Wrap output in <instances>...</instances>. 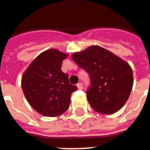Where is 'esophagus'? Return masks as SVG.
Instances as JSON below:
<instances>
[{"instance_id":"obj_1","label":"esophagus","mask_w":150,"mask_h":150,"mask_svg":"<svg viewBox=\"0 0 150 150\" xmlns=\"http://www.w3.org/2000/svg\"><path fill=\"white\" fill-rule=\"evenodd\" d=\"M76 87L78 88V89H82L83 88V84H82V83H78V84H76Z\"/></svg>"}]
</instances>
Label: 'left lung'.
<instances>
[{"instance_id":"1","label":"left lung","mask_w":150,"mask_h":150,"mask_svg":"<svg viewBox=\"0 0 150 150\" xmlns=\"http://www.w3.org/2000/svg\"><path fill=\"white\" fill-rule=\"evenodd\" d=\"M72 59L89 75L88 103L99 113H115L122 108L133 87L130 65L100 46H91L72 54Z\"/></svg>"}]
</instances>
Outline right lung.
Here are the masks:
<instances>
[{"label": "right lung", "mask_w": 150, "mask_h": 150, "mask_svg": "<svg viewBox=\"0 0 150 150\" xmlns=\"http://www.w3.org/2000/svg\"><path fill=\"white\" fill-rule=\"evenodd\" d=\"M66 57L67 54L58 50H47L34 59L22 76L21 86L27 100L44 116H58L66 112L71 94L77 89L61 69Z\"/></svg>", "instance_id": "add662e5"}]
</instances>
